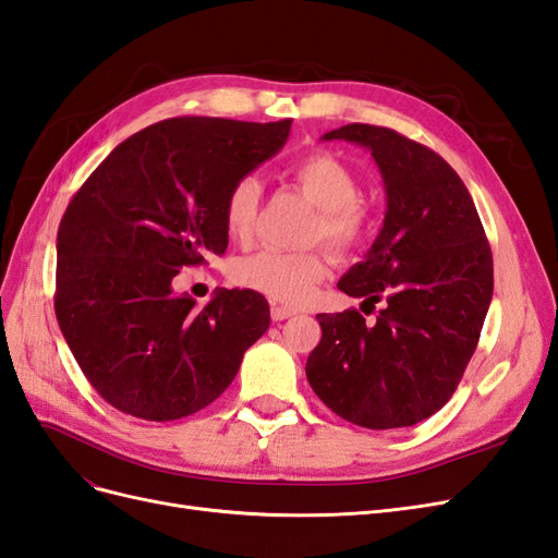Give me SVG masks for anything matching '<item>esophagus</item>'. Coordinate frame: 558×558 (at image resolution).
I'll return each mask as SVG.
<instances>
[{
  "label": "esophagus",
  "mask_w": 558,
  "mask_h": 558,
  "mask_svg": "<svg viewBox=\"0 0 558 558\" xmlns=\"http://www.w3.org/2000/svg\"><path fill=\"white\" fill-rule=\"evenodd\" d=\"M269 314H272V320H283V318H291L295 316L293 310L289 307H281V305H272V310H269Z\"/></svg>",
  "instance_id": "34e87169"
}]
</instances>
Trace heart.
Returning a JSON list of instances; mask_svg holds the SVG:
<instances>
[{
    "label": "heart",
    "instance_id": "heart-1",
    "mask_svg": "<svg viewBox=\"0 0 558 558\" xmlns=\"http://www.w3.org/2000/svg\"><path fill=\"white\" fill-rule=\"evenodd\" d=\"M293 179L318 207L314 238H324L335 251L356 248L367 234V211L356 199L359 179L330 154H312L293 167ZM260 183L242 177L223 199V221L232 238L246 240L256 226ZM232 277L246 289L272 298L281 305L300 307L310 302L318 283L328 277V258L320 251L263 248L240 258Z\"/></svg>",
    "mask_w": 558,
    "mask_h": 558
}]
</instances>
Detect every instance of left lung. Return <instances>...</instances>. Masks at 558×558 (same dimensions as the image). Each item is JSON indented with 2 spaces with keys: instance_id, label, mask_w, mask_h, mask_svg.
Wrapping results in <instances>:
<instances>
[{
  "instance_id": "1",
  "label": "left lung",
  "mask_w": 558,
  "mask_h": 558,
  "mask_svg": "<svg viewBox=\"0 0 558 558\" xmlns=\"http://www.w3.org/2000/svg\"><path fill=\"white\" fill-rule=\"evenodd\" d=\"M320 140L365 146L379 167L384 226L337 289L363 305L384 300V310L375 326L356 310L318 314L305 373L351 424L414 426L451 398L475 353L494 295L492 248L465 183L435 150L363 123Z\"/></svg>"
}]
</instances>
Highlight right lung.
<instances>
[{
	"mask_svg": "<svg viewBox=\"0 0 558 558\" xmlns=\"http://www.w3.org/2000/svg\"><path fill=\"white\" fill-rule=\"evenodd\" d=\"M289 134L291 121L167 118L118 144L72 197L58 230L56 316L116 410L146 421L199 412L269 328L260 293L221 289L197 307L172 279L228 248L230 185Z\"/></svg>",
	"mask_w": 558,
	"mask_h": 558,
	"instance_id": "add662e5",
	"label": "right lung"
}]
</instances>
